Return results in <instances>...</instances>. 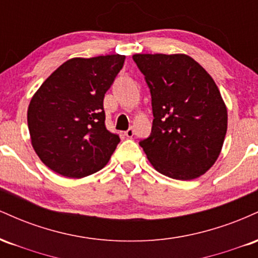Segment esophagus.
<instances>
[{
	"instance_id": "esophagus-1",
	"label": "esophagus",
	"mask_w": 258,
	"mask_h": 258,
	"mask_svg": "<svg viewBox=\"0 0 258 258\" xmlns=\"http://www.w3.org/2000/svg\"><path fill=\"white\" fill-rule=\"evenodd\" d=\"M133 135H135V130H133V127L131 126V127H130V128L127 130V131L125 132V136H126V137L131 138V137H133Z\"/></svg>"
}]
</instances>
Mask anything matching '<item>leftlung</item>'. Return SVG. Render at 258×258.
I'll return each instance as SVG.
<instances>
[{"instance_id": "8db88e82", "label": "left lung", "mask_w": 258, "mask_h": 258, "mask_svg": "<svg viewBox=\"0 0 258 258\" xmlns=\"http://www.w3.org/2000/svg\"><path fill=\"white\" fill-rule=\"evenodd\" d=\"M152 94L153 127L139 142L160 173L189 180L211 168L227 133V108L214 79L185 54H135Z\"/></svg>"}]
</instances>
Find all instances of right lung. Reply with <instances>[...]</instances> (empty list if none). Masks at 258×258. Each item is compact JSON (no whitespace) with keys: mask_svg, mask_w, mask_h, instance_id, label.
<instances>
[{"mask_svg":"<svg viewBox=\"0 0 258 258\" xmlns=\"http://www.w3.org/2000/svg\"><path fill=\"white\" fill-rule=\"evenodd\" d=\"M125 55L67 60L30 100L28 126L41 161L69 178L102 170L119 144L105 127L103 100L122 69Z\"/></svg>","mask_w":258,"mask_h":258,"instance_id":"1","label":"right lung"}]
</instances>
